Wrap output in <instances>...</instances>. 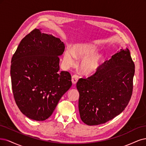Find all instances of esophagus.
Wrapping results in <instances>:
<instances>
[{"label":"esophagus","mask_w":146,"mask_h":146,"mask_svg":"<svg viewBox=\"0 0 146 146\" xmlns=\"http://www.w3.org/2000/svg\"><path fill=\"white\" fill-rule=\"evenodd\" d=\"M78 76H76V75H73V76L72 77V82L73 84H76V82H78Z\"/></svg>","instance_id":"34e87169"}]
</instances>
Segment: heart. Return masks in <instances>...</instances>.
<instances>
[{
	"label": "heart",
	"instance_id": "obj_1",
	"mask_svg": "<svg viewBox=\"0 0 146 146\" xmlns=\"http://www.w3.org/2000/svg\"><path fill=\"white\" fill-rule=\"evenodd\" d=\"M96 48L92 44H81L75 45L72 50L65 52L64 60L68 65L74 64V58L81 59L79 69L84 75H90L97 72L102 64L103 57L101 54L95 53Z\"/></svg>",
	"mask_w": 146,
	"mask_h": 146
}]
</instances>
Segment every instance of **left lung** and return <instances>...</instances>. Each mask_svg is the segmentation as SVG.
<instances>
[{"label": "left lung", "instance_id": "left-lung-1", "mask_svg": "<svg viewBox=\"0 0 146 146\" xmlns=\"http://www.w3.org/2000/svg\"><path fill=\"white\" fill-rule=\"evenodd\" d=\"M135 64L126 48L106 60L93 76L79 79L78 107L84 123L104 124L123 112L132 94Z\"/></svg>", "mask_w": 146, "mask_h": 146}]
</instances>
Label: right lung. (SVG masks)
Returning a JSON list of instances; mask_svg holds the SVG:
<instances>
[{
	"label": "right lung",
	"instance_id": "add662e5",
	"mask_svg": "<svg viewBox=\"0 0 146 146\" xmlns=\"http://www.w3.org/2000/svg\"><path fill=\"white\" fill-rule=\"evenodd\" d=\"M64 49L60 39L36 29L21 40L13 54L10 70L13 95L19 109L29 118H48L71 87L70 74L59 72V56Z\"/></svg>",
	"mask_w": 146,
	"mask_h": 146
}]
</instances>
